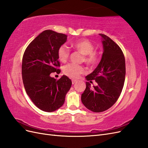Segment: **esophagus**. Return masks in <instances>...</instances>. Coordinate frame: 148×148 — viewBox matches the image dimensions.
Segmentation results:
<instances>
[{
  "mask_svg": "<svg viewBox=\"0 0 148 148\" xmlns=\"http://www.w3.org/2000/svg\"><path fill=\"white\" fill-rule=\"evenodd\" d=\"M77 82V81L76 80H74V79H73L72 80V84H74L75 83H76Z\"/></svg>",
  "mask_w": 148,
  "mask_h": 148,
  "instance_id": "esophagus-1",
  "label": "esophagus"
}]
</instances>
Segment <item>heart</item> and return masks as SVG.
<instances>
[{"label": "heart", "instance_id": "1", "mask_svg": "<svg viewBox=\"0 0 148 148\" xmlns=\"http://www.w3.org/2000/svg\"><path fill=\"white\" fill-rule=\"evenodd\" d=\"M72 47L82 54V62H85L90 67H94L98 64L100 60L99 54L95 51V46L92 42L87 39H81L73 42ZM70 50L65 45H62L58 49V58L61 62H66L70 56ZM86 72L85 67L82 65L68 64L63 67V73L71 78H77L80 74Z\"/></svg>", "mask_w": 148, "mask_h": 148}]
</instances>
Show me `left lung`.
Returning <instances> with one entry per match:
<instances>
[{"instance_id": "1", "label": "left lung", "mask_w": 148, "mask_h": 148, "mask_svg": "<svg viewBox=\"0 0 148 148\" xmlns=\"http://www.w3.org/2000/svg\"><path fill=\"white\" fill-rule=\"evenodd\" d=\"M99 35L103 38L102 57L96 69L86 77L90 83L95 80L98 85L92 88L86 82L81 95L84 106L94 112H104L115 104L123 89L126 74L125 59L120 46L107 35Z\"/></svg>"}]
</instances>
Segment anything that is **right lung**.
I'll return each instance as SVG.
<instances>
[{
	"instance_id": "1",
	"label": "right lung",
	"mask_w": 148,
	"mask_h": 148,
	"mask_svg": "<svg viewBox=\"0 0 148 148\" xmlns=\"http://www.w3.org/2000/svg\"><path fill=\"white\" fill-rule=\"evenodd\" d=\"M67 35L50 29L41 33L25 49L22 66L24 87L36 106L51 112L64 104L71 80L63 75L59 80L50 76L60 73L58 49L67 41Z\"/></svg>"
}]
</instances>
